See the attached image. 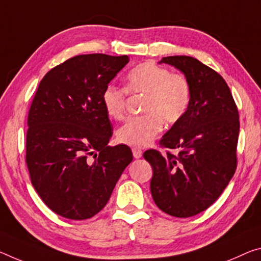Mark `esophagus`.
I'll return each mask as SVG.
<instances>
[{
	"label": "esophagus",
	"instance_id": "obj_1",
	"mask_svg": "<svg viewBox=\"0 0 261 261\" xmlns=\"http://www.w3.org/2000/svg\"><path fill=\"white\" fill-rule=\"evenodd\" d=\"M132 153H134V156L136 159L142 158V155H143V151L140 150V148H137V147L132 148Z\"/></svg>",
	"mask_w": 261,
	"mask_h": 261
}]
</instances>
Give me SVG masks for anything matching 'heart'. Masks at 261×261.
<instances>
[{
	"instance_id": "1",
	"label": "heart",
	"mask_w": 261,
	"mask_h": 261,
	"mask_svg": "<svg viewBox=\"0 0 261 261\" xmlns=\"http://www.w3.org/2000/svg\"><path fill=\"white\" fill-rule=\"evenodd\" d=\"M125 89L108 86L101 100L110 118L121 119L125 113L126 92L145 96L142 105L145 115L126 119L116 132L119 142L136 147L146 146L161 131L163 122L173 124L180 121L192 98L187 77L151 63L137 65L127 73Z\"/></svg>"
}]
</instances>
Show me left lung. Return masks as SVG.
Wrapping results in <instances>:
<instances>
[{"instance_id": "1", "label": "left lung", "mask_w": 261, "mask_h": 261, "mask_svg": "<svg viewBox=\"0 0 261 261\" xmlns=\"http://www.w3.org/2000/svg\"><path fill=\"white\" fill-rule=\"evenodd\" d=\"M163 63L185 74L192 98L187 113L160 140L176 154L148 150L144 158L153 169L151 194L158 208L174 217H192L209 208L234 174L238 109L224 79L195 58L165 57Z\"/></svg>"}]
</instances>
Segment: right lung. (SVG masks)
I'll list each match as a JSON object with an SVG mask.
<instances>
[{
	"label": "right lung",
	"instance_id": "right-lung-1",
	"mask_svg": "<svg viewBox=\"0 0 261 261\" xmlns=\"http://www.w3.org/2000/svg\"><path fill=\"white\" fill-rule=\"evenodd\" d=\"M129 57H73L40 81L28 116L27 165L31 184L52 212L68 220L100 213L134 156L108 146L111 123L102 93Z\"/></svg>",
	"mask_w": 261,
	"mask_h": 261
}]
</instances>
